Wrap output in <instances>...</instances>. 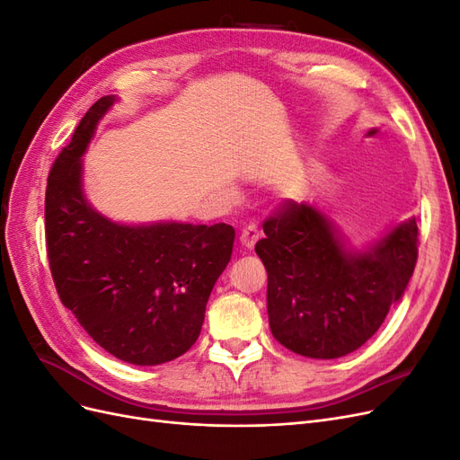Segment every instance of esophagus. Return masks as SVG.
<instances>
[{
	"mask_svg": "<svg viewBox=\"0 0 460 460\" xmlns=\"http://www.w3.org/2000/svg\"><path fill=\"white\" fill-rule=\"evenodd\" d=\"M259 235H261L259 228H257L255 225H249V226H245V228L242 230L240 242H242V245H243L245 249H253L255 243H257V240H259Z\"/></svg>",
	"mask_w": 460,
	"mask_h": 460,
	"instance_id": "esophagus-1",
	"label": "esophagus"
}]
</instances>
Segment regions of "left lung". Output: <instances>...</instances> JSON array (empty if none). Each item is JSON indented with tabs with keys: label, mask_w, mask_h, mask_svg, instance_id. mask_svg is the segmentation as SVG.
Listing matches in <instances>:
<instances>
[{
	"label": "left lung",
	"mask_w": 460,
	"mask_h": 460,
	"mask_svg": "<svg viewBox=\"0 0 460 460\" xmlns=\"http://www.w3.org/2000/svg\"><path fill=\"white\" fill-rule=\"evenodd\" d=\"M255 252L269 272L276 341L311 358H338L370 340L411 280L419 226L411 218L367 252H351L309 203L286 199L262 225Z\"/></svg>",
	"instance_id": "1"
}]
</instances>
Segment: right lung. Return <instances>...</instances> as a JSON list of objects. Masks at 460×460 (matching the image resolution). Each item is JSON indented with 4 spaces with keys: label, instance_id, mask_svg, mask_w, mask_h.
Wrapping results in <instances>:
<instances>
[{
    "label": "right lung",
    "instance_id": "right-lung-1",
    "mask_svg": "<svg viewBox=\"0 0 460 460\" xmlns=\"http://www.w3.org/2000/svg\"><path fill=\"white\" fill-rule=\"evenodd\" d=\"M115 95L97 100L55 159L46 188V245L59 299L107 353L153 367L198 341L213 286L232 255L234 228L105 218L82 193V153Z\"/></svg>",
    "mask_w": 460,
    "mask_h": 460
}]
</instances>
